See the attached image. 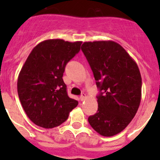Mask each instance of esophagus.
<instances>
[{"instance_id":"obj_1","label":"esophagus","mask_w":160,"mask_h":160,"mask_svg":"<svg viewBox=\"0 0 160 160\" xmlns=\"http://www.w3.org/2000/svg\"><path fill=\"white\" fill-rule=\"evenodd\" d=\"M85 99H86V95H85V93H83L82 95H80V100H81V101H83V100H85Z\"/></svg>"}]
</instances>
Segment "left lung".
<instances>
[{"label": "left lung", "mask_w": 160, "mask_h": 160, "mask_svg": "<svg viewBox=\"0 0 160 160\" xmlns=\"http://www.w3.org/2000/svg\"><path fill=\"white\" fill-rule=\"evenodd\" d=\"M100 89L98 110L88 118L90 126L105 137L123 131L141 101L142 79L136 62L119 44L88 41L81 46Z\"/></svg>", "instance_id": "8db88e82"}]
</instances>
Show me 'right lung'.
Wrapping results in <instances>:
<instances>
[{"label": "right lung", "instance_id": "add662e5", "mask_svg": "<svg viewBox=\"0 0 160 160\" xmlns=\"http://www.w3.org/2000/svg\"><path fill=\"white\" fill-rule=\"evenodd\" d=\"M81 43L60 39L42 41L34 47L21 68L17 80L19 99L36 125L46 129L59 126L77 106V100L68 96L62 76Z\"/></svg>", "mask_w": 160, "mask_h": 160}]
</instances>
